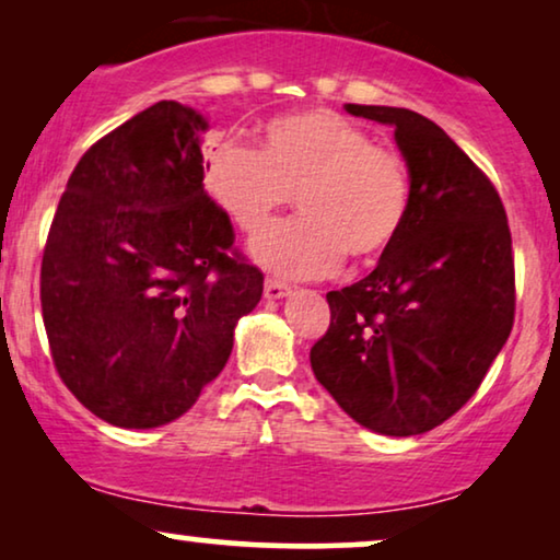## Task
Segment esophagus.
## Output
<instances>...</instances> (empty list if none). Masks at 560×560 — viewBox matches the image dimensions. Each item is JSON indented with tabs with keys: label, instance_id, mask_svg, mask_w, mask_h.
<instances>
[{
	"label": "esophagus",
	"instance_id": "obj_1",
	"mask_svg": "<svg viewBox=\"0 0 560 560\" xmlns=\"http://www.w3.org/2000/svg\"><path fill=\"white\" fill-rule=\"evenodd\" d=\"M293 293V288L285 285V282H278V280H267L265 282V298L267 301H280V298H288Z\"/></svg>",
	"mask_w": 560,
	"mask_h": 560
}]
</instances>
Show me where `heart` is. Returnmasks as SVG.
I'll use <instances>...</instances> for the list:
<instances>
[{
    "label": "heart",
    "mask_w": 560,
    "mask_h": 560,
    "mask_svg": "<svg viewBox=\"0 0 560 560\" xmlns=\"http://www.w3.org/2000/svg\"><path fill=\"white\" fill-rule=\"evenodd\" d=\"M206 188L244 234L298 198L303 217L249 244L262 270L285 280L334 272L343 252L372 259L393 247L410 211V175L393 150L334 112H298L262 127V148L219 140L206 152Z\"/></svg>",
    "instance_id": "heart-1"
}]
</instances>
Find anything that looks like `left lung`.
<instances>
[{"mask_svg": "<svg viewBox=\"0 0 560 560\" xmlns=\"http://www.w3.org/2000/svg\"><path fill=\"white\" fill-rule=\"evenodd\" d=\"M343 109L395 127L410 211L377 267L326 295L331 326L311 366L359 425L405 439L462 410L508 341L512 236L500 194L435 121L397 106Z\"/></svg>", "mask_w": 560, "mask_h": 560, "instance_id": "obj_1", "label": "left lung"}]
</instances>
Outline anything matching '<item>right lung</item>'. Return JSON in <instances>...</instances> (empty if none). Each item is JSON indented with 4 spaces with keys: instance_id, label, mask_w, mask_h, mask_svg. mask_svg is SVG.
Listing matches in <instances>:
<instances>
[{
    "instance_id": "obj_1",
    "label": "right lung",
    "mask_w": 560,
    "mask_h": 560,
    "mask_svg": "<svg viewBox=\"0 0 560 560\" xmlns=\"http://www.w3.org/2000/svg\"><path fill=\"white\" fill-rule=\"evenodd\" d=\"M201 114L150 109L73 167L40 267L43 324L60 380L119 428L194 408L224 370L262 272L232 255V221L203 190Z\"/></svg>"
}]
</instances>
